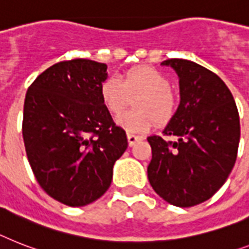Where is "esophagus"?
Masks as SVG:
<instances>
[{"label":"esophagus","instance_id":"1","mask_svg":"<svg viewBox=\"0 0 249 249\" xmlns=\"http://www.w3.org/2000/svg\"><path fill=\"white\" fill-rule=\"evenodd\" d=\"M143 137L141 135H135V134H128V143L129 145H134L138 141H142Z\"/></svg>","mask_w":249,"mask_h":249}]
</instances>
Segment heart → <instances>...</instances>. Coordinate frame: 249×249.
Segmentation results:
<instances>
[{
	"label": "heart",
	"instance_id": "heart-1",
	"mask_svg": "<svg viewBox=\"0 0 249 249\" xmlns=\"http://www.w3.org/2000/svg\"><path fill=\"white\" fill-rule=\"evenodd\" d=\"M100 96L106 110L120 114L130 104L134 110L118 118V124L129 133H142L152 126L165 125L177 111V98L171 92V82L151 66L133 68L120 78H107L100 86Z\"/></svg>",
	"mask_w": 249,
	"mask_h": 249
}]
</instances>
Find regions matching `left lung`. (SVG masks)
I'll return each mask as SVG.
<instances>
[{"label":"left lung","mask_w":249,"mask_h":249,"mask_svg":"<svg viewBox=\"0 0 249 249\" xmlns=\"http://www.w3.org/2000/svg\"><path fill=\"white\" fill-rule=\"evenodd\" d=\"M175 69L180 105L160 135L148 137V180L157 195L179 207L207 201L233 169L240 138L239 114L225 83L209 69L183 58L162 62Z\"/></svg>","instance_id":"obj_1"}]
</instances>
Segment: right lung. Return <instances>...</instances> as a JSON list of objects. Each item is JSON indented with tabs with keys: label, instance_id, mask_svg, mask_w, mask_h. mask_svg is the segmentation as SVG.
Listing matches in <instances>:
<instances>
[{
	"label": "right lung",
	"instance_id": "right-lung-1",
	"mask_svg": "<svg viewBox=\"0 0 249 249\" xmlns=\"http://www.w3.org/2000/svg\"><path fill=\"white\" fill-rule=\"evenodd\" d=\"M101 62L74 58L50 66L26 90L23 139L40 188L66 206L105 195L112 167L128 147L125 131L102 104Z\"/></svg>",
	"mask_w": 249,
	"mask_h": 249
}]
</instances>
